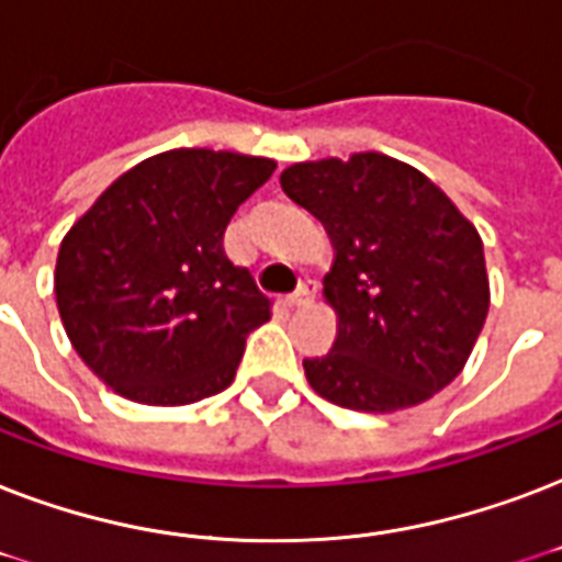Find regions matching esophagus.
I'll list each match as a JSON object with an SVG mask.
<instances>
[{"label":"esophagus","instance_id":"1","mask_svg":"<svg viewBox=\"0 0 562 562\" xmlns=\"http://www.w3.org/2000/svg\"><path fill=\"white\" fill-rule=\"evenodd\" d=\"M312 300H315V285H312V282H303V285H300L294 294H289V297H285V306L300 308V306H308Z\"/></svg>","mask_w":562,"mask_h":562}]
</instances>
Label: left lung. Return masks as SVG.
<instances>
[{"instance_id": "obj_1", "label": "left lung", "mask_w": 562, "mask_h": 562, "mask_svg": "<svg viewBox=\"0 0 562 562\" xmlns=\"http://www.w3.org/2000/svg\"><path fill=\"white\" fill-rule=\"evenodd\" d=\"M282 192L333 241L324 300L333 350L306 359L317 396L364 414L414 408L461 373L490 308L475 224L431 180L387 154L291 162Z\"/></svg>"}]
</instances>
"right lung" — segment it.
Listing matches in <instances>:
<instances>
[{"label": "right lung", "mask_w": 562, "mask_h": 562, "mask_svg": "<svg viewBox=\"0 0 562 562\" xmlns=\"http://www.w3.org/2000/svg\"><path fill=\"white\" fill-rule=\"evenodd\" d=\"M277 162L171 148L119 175L60 241L55 297L75 352L139 405H192L236 375L271 303L224 229Z\"/></svg>", "instance_id": "obj_1"}]
</instances>
